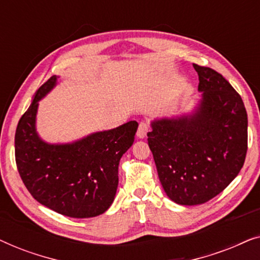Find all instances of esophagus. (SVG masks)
I'll return each instance as SVG.
<instances>
[{
  "mask_svg": "<svg viewBox=\"0 0 260 260\" xmlns=\"http://www.w3.org/2000/svg\"><path fill=\"white\" fill-rule=\"evenodd\" d=\"M149 131V124L147 122H141L137 129V137L138 138H145Z\"/></svg>",
  "mask_w": 260,
  "mask_h": 260,
  "instance_id": "34e87169",
  "label": "esophagus"
}]
</instances>
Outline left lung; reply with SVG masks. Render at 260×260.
Masks as SVG:
<instances>
[{"label":"left lung","instance_id":"obj_1","mask_svg":"<svg viewBox=\"0 0 260 260\" xmlns=\"http://www.w3.org/2000/svg\"><path fill=\"white\" fill-rule=\"evenodd\" d=\"M200 99L187 115L151 122L148 144L170 200L205 204L225 189L243 168L247 151V113L229 81L195 65Z\"/></svg>","mask_w":260,"mask_h":260}]
</instances>
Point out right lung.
I'll return each instance as SVG.
<instances>
[{
    "label": "right lung",
    "mask_w": 260,
    "mask_h": 260,
    "mask_svg": "<svg viewBox=\"0 0 260 260\" xmlns=\"http://www.w3.org/2000/svg\"><path fill=\"white\" fill-rule=\"evenodd\" d=\"M56 80L53 76L39 88L17 124V170L41 205L70 218H92L108 211L115 200L120 157L133 145L138 123L131 120L72 143H47L37 131V113L39 102Z\"/></svg>",
    "instance_id": "add662e5"
}]
</instances>
